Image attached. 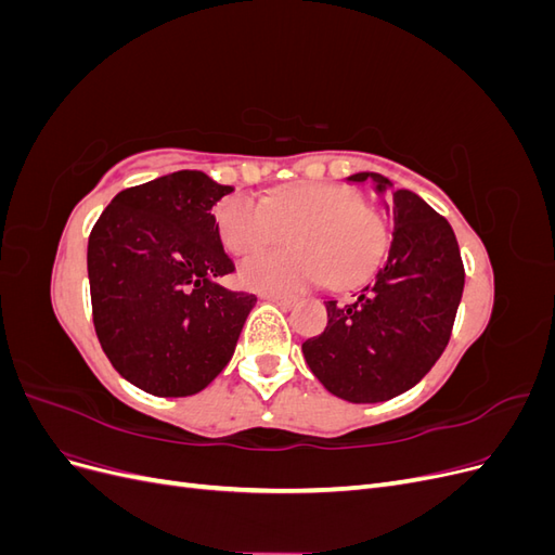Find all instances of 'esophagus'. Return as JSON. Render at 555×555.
<instances>
[{
	"instance_id": "34e87169",
	"label": "esophagus",
	"mask_w": 555,
	"mask_h": 555,
	"mask_svg": "<svg viewBox=\"0 0 555 555\" xmlns=\"http://www.w3.org/2000/svg\"><path fill=\"white\" fill-rule=\"evenodd\" d=\"M263 298H266V300H271V304H275V306H280V308H292V306L296 304V296L275 294V292H271V294H263Z\"/></svg>"
}]
</instances>
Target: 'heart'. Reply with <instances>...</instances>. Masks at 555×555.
<instances>
[{
  "label": "heart",
  "instance_id": "1",
  "mask_svg": "<svg viewBox=\"0 0 555 555\" xmlns=\"http://www.w3.org/2000/svg\"><path fill=\"white\" fill-rule=\"evenodd\" d=\"M215 222L222 245L236 257L287 238L296 243L243 261L241 282L259 292H289L326 278L349 287L375 271L389 243L382 215L357 190L335 182H294L261 204L233 194L217 204Z\"/></svg>",
  "mask_w": 555,
  "mask_h": 555
}]
</instances>
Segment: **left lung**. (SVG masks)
<instances>
[{"mask_svg": "<svg viewBox=\"0 0 555 555\" xmlns=\"http://www.w3.org/2000/svg\"><path fill=\"white\" fill-rule=\"evenodd\" d=\"M371 178L384 194L391 182ZM465 271L453 229L422 196L393 192V241L377 275L347 304L326 300L324 333L304 357L326 389L349 402L389 400L422 379L442 357L463 296Z\"/></svg>", "mask_w": 555, "mask_h": 555, "instance_id": "obj_1", "label": "left lung"}]
</instances>
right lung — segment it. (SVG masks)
<instances>
[{
	"instance_id": "1",
	"label": "right lung",
	"mask_w": 555,
	"mask_h": 555,
	"mask_svg": "<svg viewBox=\"0 0 555 555\" xmlns=\"http://www.w3.org/2000/svg\"><path fill=\"white\" fill-rule=\"evenodd\" d=\"M229 184L176 171L122 190L92 227L88 278L96 338L145 393H198L224 371L257 296L231 292L236 271L212 208Z\"/></svg>"
}]
</instances>
